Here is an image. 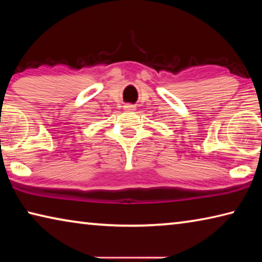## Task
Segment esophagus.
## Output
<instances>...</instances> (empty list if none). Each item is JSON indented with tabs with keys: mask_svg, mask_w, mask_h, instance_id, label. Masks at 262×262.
Instances as JSON below:
<instances>
[{
	"mask_svg": "<svg viewBox=\"0 0 262 262\" xmlns=\"http://www.w3.org/2000/svg\"><path fill=\"white\" fill-rule=\"evenodd\" d=\"M123 110H126L127 112H134V111L136 110V107L134 105H130V104H127L123 106Z\"/></svg>",
	"mask_w": 262,
	"mask_h": 262,
	"instance_id": "34e87169",
	"label": "esophagus"
}]
</instances>
